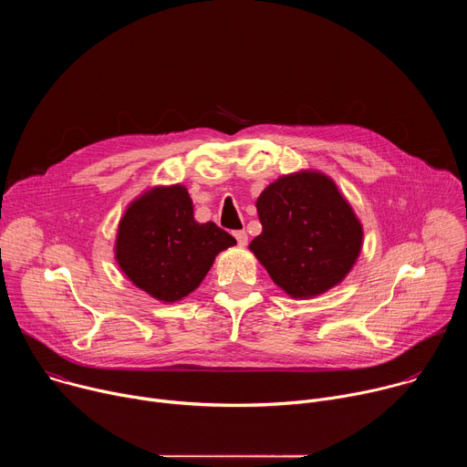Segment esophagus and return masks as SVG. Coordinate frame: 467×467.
<instances>
[{"label":"esophagus","instance_id":"obj_1","mask_svg":"<svg viewBox=\"0 0 467 467\" xmlns=\"http://www.w3.org/2000/svg\"><path fill=\"white\" fill-rule=\"evenodd\" d=\"M234 238H236V242H238V245H247V233L245 231H236L234 233Z\"/></svg>","mask_w":467,"mask_h":467}]
</instances>
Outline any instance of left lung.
<instances>
[{
    "instance_id": "left-lung-1",
    "label": "left lung",
    "mask_w": 467,
    "mask_h": 467,
    "mask_svg": "<svg viewBox=\"0 0 467 467\" xmlns=\"http://www.w3.org/2000/svg\"><path fill=\"white\" fill-rule=\"evenodd\" d=\"M262 233L249 251L292 299L338 286L357 264L364 227L337 182L317 170L281 175L256 199Z\"/></svg>"
}]
</instances>
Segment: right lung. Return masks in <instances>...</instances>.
Here are the masks:
<instances>
[{
  "instance_id": "1",
  "label": "right lung",
  "mask_w": 467,
  "mask_h": 467,
  "mask_svg": "<svg viewBox=\"0 0 467 467\" xmlns=\"http://www.w3.org/2000/svg\"><path fill=\"white\" fill-rule=\"evenodd\" d=\"M234 244L216 223L195 222L184 184H155L119 218L114 258L132 285L170 305L202 285L216 256Z\"/></svg>"
}]
</instances>
